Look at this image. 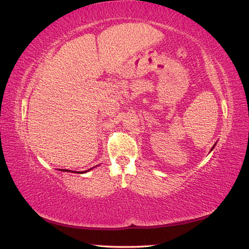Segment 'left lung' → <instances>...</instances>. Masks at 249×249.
Wrapping results in <instances>:
<instances>
[{
  "mask_svg": "<svg viewBox=\"0 0 249 249\" xmlns=\"http://www.w3.org/2000/svg\"><path fill=\"white\" fill-rule=\"evenodd\" d=\"M213 147H214V146H213ZM213 147H212V149H213Z\"/></svg>",
  "mask_w": 249,
  "mask_h": 249,
  "instance_id": "1",
  "label": "left lung"
}]
</instances>
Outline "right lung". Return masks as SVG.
I'll list each match as a JSON object with an SVG mask.
<instances>
[{"label": "right lung", "mask_w": 249, "mask_h": 249, "mask_svg": "<svg viewBox=\"0 0 249 249\" xmlns=\"http://www.w3.org/2000/svg\"><path fill=\"white\" fill-rule=\"evenodd\" d=\"M62 171H70V170H66V169H62Z\"/></svg>", "instance_id": "add662e5"}]
</instances>
